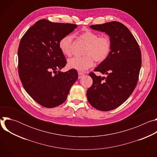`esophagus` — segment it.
<instances>
[{
	"mask_svg": "<svg viewBox=\"0 0 157 157\" xmlns=\"http://www.w3.org/2000/svg\"><path fill=\"white\" fill-rule=\"evenodd\" d=\"M78 75H79V76H78V78L79 79H81L84 75V73H81V72H78Z\"/></svg>",
	"mask_w": 157,
	"mask_h": 157,
	"instance_id": "1",
	"label": "esophagus"
}]
</instances>
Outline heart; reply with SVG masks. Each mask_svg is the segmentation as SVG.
Here are the masks:
<instances>
[{"mask_svg":"<svg viewBox=\"0 0 157 157\" xmlns=\"http://www.w3.org/2000/svg\"><path fill=\"white\" fill-rule=\"evenodd\" d=\"M87 46L83 57H74L68 60L69 68L79 71H84L94 64V60L98 63L104 61L109 56L112 44L107 36H101L90 30L86 31L79 35ZM73 36L68 34L64 36L59 41L61 52L67 56H71L73 51Z\"/></svg>","mask_w":157,"mask_h":157,"instance_id":"obj_1","label":"heart"}]
</instances>
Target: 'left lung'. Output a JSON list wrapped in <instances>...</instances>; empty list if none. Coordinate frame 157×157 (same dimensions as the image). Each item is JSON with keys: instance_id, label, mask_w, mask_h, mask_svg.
Returning <instances> with one entry per match:
<instances>
[{"instance_id": "left-lung-1", "label": "left lung", "mask_w": 157, "mask_h": 157, "mask_svg": "<svg viewBox=\"0 0 157 157\" xmlns=\"http://www.w3.org/2000/svg\"><path fill=\"white\" fill-rule=\"evenodd\" d=\"M90 27L107 34L112 48L108 58L94 70L107 76L89 73L93 84L87 89L86 96L93 107L109 111L123 104L135 89L142 65L141 51L130 30L119 21L92 25Z\"/></svg>"}]
</instances>
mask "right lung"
Here are the masks:
<instances>
[{"mask_svg": "<svg viewBox=\"0 0 157 157\" xmlns=\"http://www.w3.org/2000/svg\"><path fill=\"white\" fill-rule=\"evenodd\" d=\"M77 27L41 19L21 38L18 48L20 81L30 96L44 107L63 104L78 78L76 70L59 71L67 63L59 41Z\"/></svg>", "mask_w": 157, "mask_h": 157, "instance_id": "right-lung-1", "label": "right lung"}]
</instances>
